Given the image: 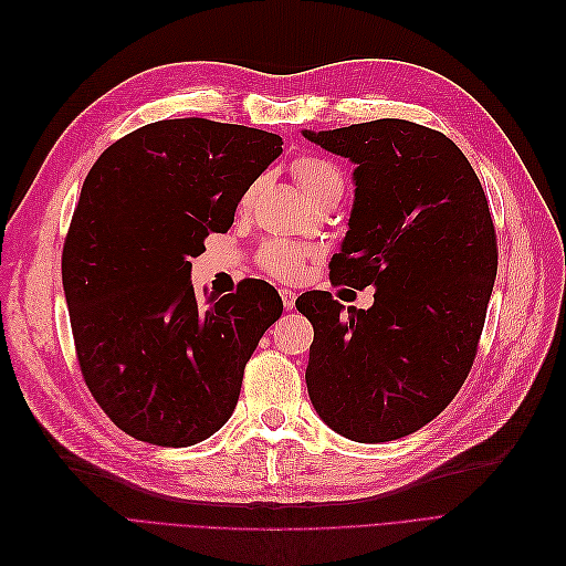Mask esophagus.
<instances>
[{
  "label": "esophagus",
  "mask_w": 566,
  "mask_h": 566,
  "mask_svg": "<svg viewBox=\"0 0 566 566\" xmlns=\"http://www.w3.org/2000/svg\"><path fill=\"white\" fill-rule=\"evenodd\" d=\"M281 300H283V308L285 311H292L294 308V300H297V294H294L292 290H281Z\"/></svg>",
  "instance_id": "34e87169"
}]
</instances>
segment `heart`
<instances>
[{
  "label": "heart",
  "mask_w": 566,
  "mask_h": 566,
  "mask_svg": "<svg viewBox=\"0 0 566 566\" xmlns=\"http://www.w3.org/2000/svg\"><path fill=\"white\" fill-rule=\"evenodd\" d=\"M294 177H297L304 196L315 207L329 200H340L345 191V179L338 166L327 158L302 156L297 164H294ZM308 253H311L308 249L292 244V241L272 239L266 241L260 251V264L269 274H274L279 279H292L300 274V269Z\"/></svg>",
  "instance_id": "1"
}]
</instances>
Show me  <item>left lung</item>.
<instances>
[{"label": "left lung", "mask_w": 566, "mask_h": 566, "mask_svg": "<svg viewBox=\"0 0 566 566\" xmlns=\"http://www.w3.org/2000/svg\"><path fill=\"white\" fill-rule=\"evenodd\" d=\"M302 136L355 166L336 283L373 285L370 308L306 292V387L315 412L355 442L406 438L463 387L497 276L495 228L465 154L442 133L375 119Z\"/></svg>", "instance_id": "left-lung-1"}]
</instances>
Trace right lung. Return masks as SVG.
I'll list each match as a JSON object with an SVG mask.
<instances>
[{"instance_id":"right-lung-1","label":"right lung","mask_w":566,"mask_h":566,"mask_svg":"<svg viewBox=\"0 0 566 566\" xmlns=\"http://www.w3.org/2000/svg\"><path fill=\"white\" fill-rule=\"evenodd\" d=\"M276 133L200 117L128 133L92 166L62 253L77 361L130 438L191 447L232 417L244 368L283 313L244 281L205 302L191 258L226 232L249 186L283 151Z\"/></svg>"}]
</instances>
